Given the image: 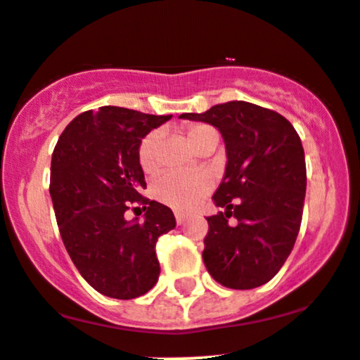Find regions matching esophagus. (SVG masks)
Listing matches in <instances>:
<instances>
[{
    "label": "esophagus",
    "instance_id": "34e87169",
    "mask_svg": "<svg viewBox=\"0 0 360 360\" xmlns=\"http://www.w3.org/2000/svg\"><path fill=\"white\" fill-rule=\"evenodd\" d=\"M186 219H188L186 213L176 212V222H177V225H183L184 222H186Z\"/></svg>",
    "mask_w": 360,
    "mask_h": 360
}]
</instances>
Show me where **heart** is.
<instances>
[{"label": "heart", "instance_id": "1", "mask_svg": "<svg viewBox=\"0 0 360 360\" xmlns=\"http://www.w3.org/2000/svg\"><path fill=\"white\" fill-rule=\"evenodd\" d=\"M212 128L203 124L191 126L188 129L189 143L195 145L196 140L203 133L210 131ZM157 145L159 135L148 133L138 147V162L145 172H155L159 167V157H157ZM212 189L210 177L205 174H189V172H165L153 183L152 195L159 203L171 207L174 210H191L200 203L208 191Z\"/></svg>", "mask_w": 360, "mask_h": 360}]
</instances>
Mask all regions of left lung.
I'll return each mask as SVG.
<instances>
[{"mask_svg":"<svg viewBox=\"0 0 360 360\" xmlns=\"http://www.w3.org/2000/svg\"><path fill=\"white\" fill-rule=\"evenodd\" d=\"M179 117L215 126L227 165L213 195L225 212L208 217L203 262L229 289L270 282L289 258L302 220L306 160L294 126L282 114L244 101L213 105ZM234 216L238 224L228 219Z\"/></svg>","mask_w":360,"mask_h":360,"instance_id":"1","label":"left lung"}]
</instances>
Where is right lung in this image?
I'll return each mask as SVG.
<instances>
[{"label":"right lung","instance_id":"add662e5","mask_svg":"<svg viewBox=\"0 0 360 360\" xmlns=\"http://www.w3.org/2000/svg\"><path fill=\"white\" fill-rule=\"evenodd\" d=\"M171 117L104 105L75 117L54 147L49 193L59 234L80 275L108 297H140L159 280L155 244L176 219L140 195L147 183L138 147ZM131 202L144 205L143 223L125 220Z\"/></svg>","mask_w":360,"mask_h":360}]
</instances>
